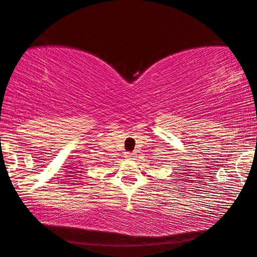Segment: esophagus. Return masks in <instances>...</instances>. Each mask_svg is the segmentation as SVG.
<instances>
[{
    "label": "esophagus",
    "mask_w": 257,
    "mask_h": 257,
    "mask_svg": "<svg viewBox=\"0 0 257 257\" xmlns=\"http://www.w3.org/2000/svg\"><path fill=\"white\" fill-rule=\"evenodd\" d=\"M133 157H135V153H131V152H126V153H125V158H126V159H132Z\"/></svg>",
    "instance_id": "34e87169"
}]
</instances>
